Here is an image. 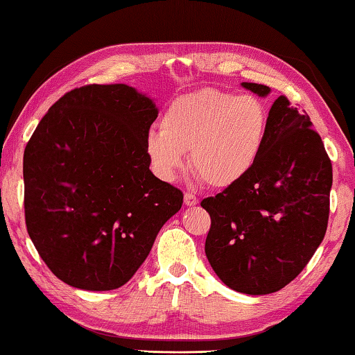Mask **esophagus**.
Returning a JSON list of instances; mask_svg holds the SVG:
<instances>
[{
  "instance_id": "esophagus-1",
  "label": "esophagus",
  "mask_w": 355,
  "mask_h": 355,
  "mask_svg": "<svg viewBox=\"0 0 355 355\" xmlns=\"http://www.w3.org/2000/svg\"><path fill=\"white\" fill-rule=\"evenodd\" d=\"M198 202L199 199L196 198L193 193H184V205H189V207H191V205H196Z\"/></svg>"
}]
</instances>
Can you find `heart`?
Masks as SVG:
<instances>
[{
	"label": "heart",
	"instance_id": "b5f03b06",
	"mask_svg": "<svg viewBox=\"0 0 355 355\" xmlns=\"http://www.w3.org/2000/svg\"><path fill=\"white\" fill-rule=\"evenodd\" d=\"M269 111L255 95L207 87L180 95L162 116V130L145 137L148 159L162 180H173L189 164L205 184L228 188L241 182L260 157Z\"/></svg>",
	"mask_w": 355,
	"mask_h": 355
}]
</instances>
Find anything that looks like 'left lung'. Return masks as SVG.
I'll return each mask as SVG.
<instances>
[{"label": "left lung", "instance_id": "obj_1", "mask_svg": "<svg viewBox=\"0 0 355 355\" xmlns=\"http://www.w3.org/2000/svg\"><path fill=\"white\" fill-rule=\"evenodd\" d=\"M258 95L263 84L244 83ZM308 114L285 95L269 110L266 140L250 172L200 205L210 215L205 255L236 292L268 295L306 268L324 241L331 161Z\"/></svg>", "mask_w": 355, "mask_h": 355}]
</instances>
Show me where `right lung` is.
<instances>
[{
	"label": "right lung",
	"instance_id": "1",
	"mask_svg": "<svg viewBox=\"0 0 355 355\" xmlns=\"http://www.w3.org/2000/svg\"><path fill=\"white\" fill-rule=\"evenodd\" d=\"M157 118L125 84L67 92L24 153L25 225L42 261L71 287L119 288L141 266L183 193L150 171L145 137Z\"/></svg>",
	"mask_w": 355,
	"mask_h": 355
}]
</instances>
